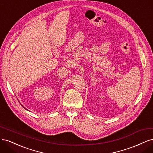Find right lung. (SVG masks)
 I'll use <instances>...</instances> for the list:
<instances>
[{
  "mask_svg": "<svg viewBox=\"0 0 153 153\" xmlns=\"http://www.w3.org/2000/svg\"><path fill=\"white\" fill-rule=\"evenodd\" d=\"M26 110H27V109H26Z\"/></svg>",
  "mask_w": 153,
  "mask_h": 153,
  "instance_id": "obj_1",
  "label": "right lung"
}]
</instances>
